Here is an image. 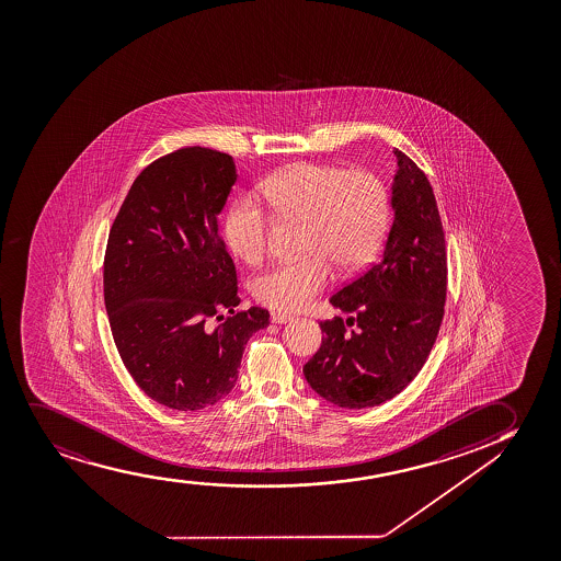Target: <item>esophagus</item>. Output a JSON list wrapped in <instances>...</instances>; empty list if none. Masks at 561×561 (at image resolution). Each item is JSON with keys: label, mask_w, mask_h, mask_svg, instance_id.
I'll use <instances>...</instances> for the list:
<instances>
[{"label": "esophagus", "mask_w": 561, "mask_h": 561, "mask_svg": "<svg viewBox=\"0 0 561 561\" xmlns=\"http://www.w3.org/2000/svg\"><path fill=\"white\" fill-rule=\"evenodd\" d=\"M271 321L272 323H289V321H293V316H289V313H282V311H272L271 313Z\"/></svg>", "instance_id": "34e87169"}]
</instances>
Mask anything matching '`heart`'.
<instances>
[{
  "label": "heart",
  "mask_w": 561,
  "mask_h": 561,
  "mask_svg": "<svg viewBox=\"0 0 561 561\" xmlns=\"http://www.w3.org/2000/svg\"><path fill=\"white\" fill-rule=\"evenodd\" d=\"M259 193L279 221L305 222L302 253L253 279L259 302L297 311L310 305L342 272L359 271L380 248L389 222L386 183L370 170L298 162L272 173ZM272 221L251 196H240L225 217L222 232L234 255L255 264L268 250Z\"/></svg>",
  "instance_id": "b5f03b06"
}]
</instances>
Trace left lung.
I'll list each match as a JSON object with an SVG mask.
<instances>
[{
	"label": "left lung",
	"mask_w": 561,
	"mask_h": 561,
	"mask_svg": "<svg viewBox=\"0 0 561 561\" xmlns=\"http://www.w3.org/2000/svg\"><path fill=\"white\" fill-rule=\"evenodd\" d=\"M393 152L399 170L388 242L378 261L332 295L331 305L350 318L319 321L323 342L305 365L311 389L342 409L378 407L401 393L443 323L448 259L435 194L422 168Z\"/></svg>",
	"instance_id": "8db88e82"
}]
</instances>
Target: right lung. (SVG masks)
Returning <instances> with one entry per match:
<instances>
[{"instance_id":"add662e5","label":"right lung","mask_w":561,"mask_h":561,"mask_svg":"<svg viewBox=\"0 0 561 561\" xmlns=\"http://www.w3.org/2000/svg\"><path fill=\"white\" fill-rule=\"evenodd\" d=\"M234 160L183 147L139 173L104 256V300L118 355L168 409L202 410L232 391L264 308L238 310V276L219 234Z\"/></svg>"}]
</instances>
